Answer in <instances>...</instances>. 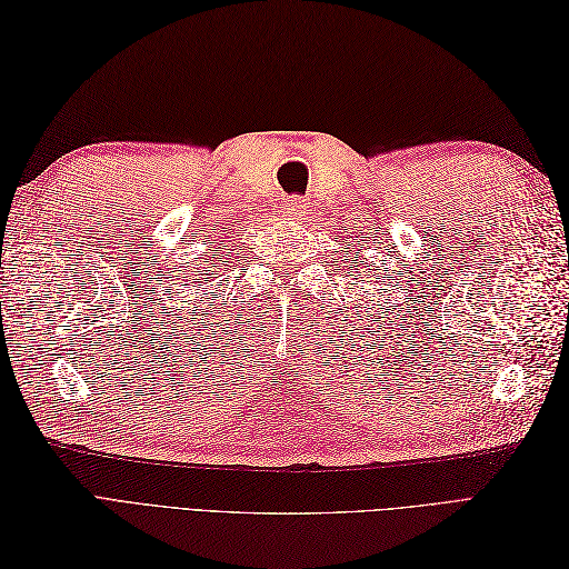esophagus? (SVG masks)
Listing matches in <instances>:
<instances>
[{
	"label": "esophagus",
	"instance_id": "34e87169",
	"mask_svg": "<svg viewBox=\"0 0 569 569\" xmlns=\"http://www.w3.org/2000/svg\"><path fill=\"white\" fill-rule=\"evenodd\" d=\"M282 211L287 216H301V213H306V203H303L301 197H289L282 206Z\"/></svg>",
	"mask_w": 569,
	"mask_h": 569
}]
</instances>
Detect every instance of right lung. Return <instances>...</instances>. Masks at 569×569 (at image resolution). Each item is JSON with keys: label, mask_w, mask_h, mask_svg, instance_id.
Returning <instances> with one entry per match:
<instances>
[{"label": "right lung", "mask_w": 569, "mask_h": 569, "mask_svg": "<svg viewBox=\"0 0 569 569\" xmlns=\"http://www.w3.org/2000/svg\"><path fill=\"white\" fill-rule=\"evenodd\" d=\"M211 272H213V270H211ZM206 282H209V280H206Z\"/></svg>", "instance_id": "add662e5"}]
</instances>
